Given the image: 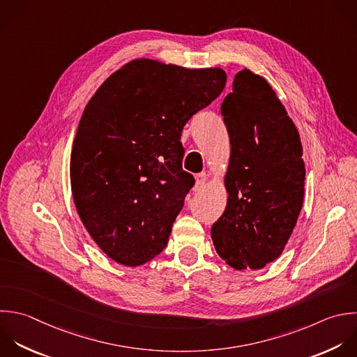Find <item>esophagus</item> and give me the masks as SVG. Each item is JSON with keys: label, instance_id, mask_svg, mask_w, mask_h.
Segmentation results:
<instances>
[{"label": "esophagus", "instance_id": "esophagus-1", "mask_svg": "<svg viewBox=\"0 0 357 357\" xmlns=\"http://www.w3.org/2000/svg\"><path fill=\"white\" fill-rule=\"evenodd\" d=\"M206 181H208L206 173H199V174L195 176V187H197V188L204 187V185L206 184Z\"/></svg>", "mask_w": 357, "mask_h": 357}]
</instances>
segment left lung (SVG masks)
<instances>
[{
	"label": "left lung",
	"mask_w": 357,
	"mask_h": 357,
	"mask_svg": "<svg viewBox=\"0 0 357 357\" xmlns=\"http://www.w3.org/2000/svg\"><path fill=\"white\" fill-rule=\"evenodd\" d=\"M220 114L230 141L227 204L212 226L219 257L231 268L261 269L283 251L304 198L303 146L293 120L258 74H236Z\"/></svg>",
	"instance_id": "left-lung-1"
}]
</instances>
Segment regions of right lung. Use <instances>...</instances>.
Instances as JSON below:
<instances>
[{
    "instance_id": "1",
    "label": "right lung",
    "mask_w": 357,
    "mask_h": 357,
    "mask_svg": "<svg viewBox=\"0 0 357 357\" xmlns=\"http://www.w3.org/2000/svg\"><path fill=\"white\" fill-rule=\"evenodd\" d=\"M226 85L222 68L137 59L88 102L73 144L74 204L102 251L126 266L166 247L195 180L183 170L187 121Z\"/></svg>"
}]
</instances>
